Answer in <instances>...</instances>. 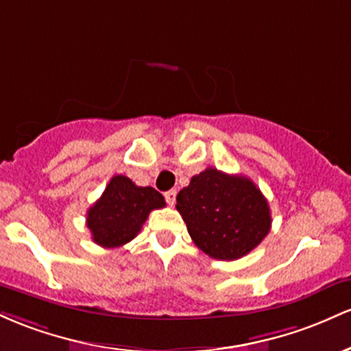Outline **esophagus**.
<instances>
[{
    "label": "esophagus",
    "instance_id": "1",
    "mask_svg": "<svg viewBox=\"0 0 351 351\" xmlns=\"http://www.w3.org/2000/svg\"><path fill=\"white\" fill-rule=\"evenodd\" d=\"M176 195H177L176 191H167V192H165V194H164L165 202H167L169 206H174V204H176Z\"/></svg>",
    "mask_w": 351,
    "mask_h": 351
}]
</instances>
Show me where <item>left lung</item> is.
<instances>
[{
	"label": "left lung",
	"instance_id": "8db88e82",
	"mask_svg": "<svg viewBox=\"0 0 351 351\" xmlns=\"http://www.w3.org/2000/svg\"><path fill=\"white\" fill-rule=\"evenodd\" d=\"M177 210L204 254L237 261L265 239L271 226L269 202L245 176L208 167L177 194Z\"/></svg>",
	"mask_w": 351,
	"mask_h": 351
}]
</instances>
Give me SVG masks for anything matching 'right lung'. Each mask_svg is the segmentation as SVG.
I'll return each mask as SVG.
<instances>
[{
    "label": "right lung",
    "mask_w": 351,
    "mask_h": 351,
    "mask_svg": "<svg viewBox=\"0 0 351 351\" xmlns=\"http://www.w3.org/2000/svg\"><path fill=\"white\" fill-rule=\"evenodd\" d=\"M165 207L162 194L152 187H139L125 176H114L104 192L89 207L88 228L93 242L116 249L131 242L154 208Z\"/></svg>",
    "instance_id": "right-lung-1"
}]
</instances>
